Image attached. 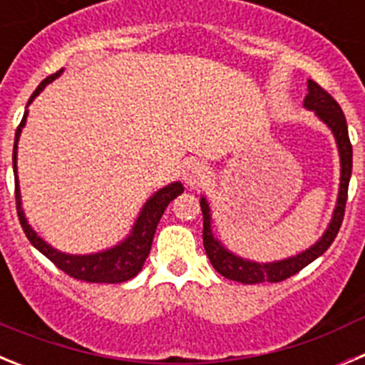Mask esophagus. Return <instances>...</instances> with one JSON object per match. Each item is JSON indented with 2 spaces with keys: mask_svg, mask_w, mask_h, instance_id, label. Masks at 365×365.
Wrapping results in <instances>:
<instances>
[{
  "mask_svg": "<svg viewBox=\"0 0 365 365\" xmlns=\"http://www.w3.org/2000/svg\"><path fill=\"white\" fill-rule=\"evenodd\" d=\"M208 179V168L202 163L192 160L185 168V182L188 186H201Z\"/></svg>",
  "mask_w": 365,
  "mask_h": 365,
  "instance_id": "1",
  "label": "esophagus"
}]
</instances>
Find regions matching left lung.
<instances>
[{
    "instance_id": "1",
    "label": "left lung",
    "mask_w": 365,
    "mask_h": 365,
    "mask_svg": "<svg viewBox=\"0 0 365 365\" xmlns=\"http://www.w3.org/2000/svg\"><path fill=\"white\" fill-rule=\"evenodd\" d=\"M305 108L312 109L331 128V131L334 133V138H336L338 150H340V193H338V202L336 208H334L333 219H331V225L325 230L324 237L314 247H311L305 252L298 254L296 257L276 261V263H254V261H245L241 257L234 256V254L228 252L227 248L215 240L210 228V210H208V205H206L205 197H202V245H205L206 256H208L210 263L214 265V269L227 279L247 283V285L263 282H283V279L291 278L296 272L305 269L316 257L322 256L333 245L334 237H336L338 230H340L344 214H346L347 190H349L351 170H353V146H351L349 133H347L346 115H344V111H341L336 100L329 95L320 83H316L314 80H309V95L305 96Z\"/></svg>"
}]
</instances>
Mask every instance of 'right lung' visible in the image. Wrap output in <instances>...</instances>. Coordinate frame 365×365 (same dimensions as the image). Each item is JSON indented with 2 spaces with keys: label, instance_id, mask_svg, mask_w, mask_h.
<instances>
[{
  "label": "right lung",
  "instance_id": "1",
  "mask_svg": "<svg viewBox=\"0 0 365 365\" xmlns=\"http://www.w3.org/2000/svg\"><path fill=\"white\" fill-rule=\"evenodd\" d=\"M62 73V69L56 71L54 74L47 76L40 86L36 87V91L32 93L31 98H29V104L32 100L40 95V91L49 82H53L58 74ZM27 120V111H25L24 118L19 122L18 130H16L14 137V151H12V163H14V182H16V210H18V219L19 225L24 228L27 240L31 241L34 247L43 254L45 257H49L54 265L60 270L71 276L74 279H80V282L87 283H122L128 282V279L135 278L140 269H143L144 261H146L148 254H150L151 241H153L155 230H157V225H159L160 217H163L166 206L185 192L180 182H173V185L166 186L160 192H157L150 201L144 205L143 212L138 215L137 222H135L133 232L124 243H120L118 247L111 248V250H106V252L100 254H91V256H69V254H62L54 250L53 247L45 243L43 240H40L36 235V232L29 227L27 219H25L24 210H21V201H19V188H18V173H16V153H18V138L21 133V128L25 125Z\"/></svg>",
  "mask_w": 365,
  "mask_h": 365
}]
</instances>
